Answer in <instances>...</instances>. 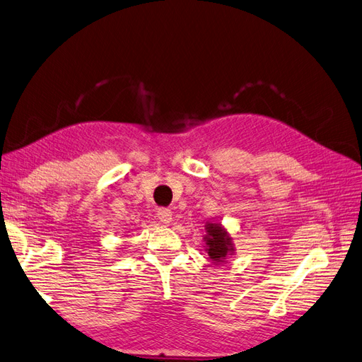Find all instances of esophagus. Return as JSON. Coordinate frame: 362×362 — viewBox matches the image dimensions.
I'll return each mask as SVG.
<instances>
[{"label":"esophagus","mask_w":362,"mask_h":362,"mask_svg":"<svg viewBox=\"0 0 362 362\" xmlns=\"http://www.w3.org/2000/svg\"><path fill=\"white\" fill-rule=\"evenodd\" d=\"M157 216H158L160 221H161L163 223H166V225L170 223L172 218H173V213L169 210V208H158Z\"/></svg>","instance_id":"1"}]
</instances>
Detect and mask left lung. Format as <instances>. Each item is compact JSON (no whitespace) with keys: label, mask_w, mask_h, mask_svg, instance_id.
<instances>
[{"label":"left lung","mask_w":362,"mask_h":362,"mask_svg":"<svg viewBox=\"0 0 362 362\" xmlns=\"http://www.w3.org/2000/svg\"><path fill=\"white\" fill-rule=\"evenodd\" d=\"M205 252L210 257L214 264H221L225 262L229 255H234V243L233 238L229 235L226 229L216 222H206L205 223Z\"/></svg>","instance_id":"1"}]
</instances>
